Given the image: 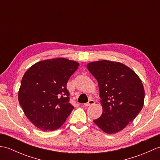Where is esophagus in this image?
<instances>
[{"instance_id": "esophagus-1", "label": "esophagus", "mask_w": 160, "mask_h": 160, "mask_svg": "<svg viewBox=\"0 0 160 160\" xmlns=\"http://www.w3.org/2000/svg\"><path fill=\"white\" fill-rule=\"evenodd\" d=\"M94 103H95V101H94L93 100H92V99H91V100H89V102H87V103H85V104H84V106L88 107V106H90V105L93 104Z\"/></svg>"}]
</instances>
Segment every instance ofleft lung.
<instances>
[{
    "instance_id": "1",
    "label": "left lung",
    "mask_w": 160,
    "mask_h": 160,
    "mask_svg": "<svg viewBox=\"0 0 160 160\" xmlns=\"http://www.w3.org/2000/svg\"><path fill=\"white\" fill-rule=\"evenodd\" d=\"M97 80L103 111L94 123L108 134L124 128L141 111L144 89L140 78L124 64L101 60L87 64Z\"/></svg>"
}]
</instances>
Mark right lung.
<instances>
[{
  "mask_svg": "<svg viewBox=\"0 0 160 160\" xmlns=\"http://www.w3.org/2000/svg\"><path fill=\"white\" fill-rule=\"evenodd\" d=\"M78 66L77 62L59 58L37 62L24 74L19 103L27 118L40 130L59 128L73 111L67 83Z\"/></svg>",
  "mask_w": 160,
  "mask_h": 160,
  "instance_id": "add662e5",
  "label": "right lung"
}]
</instances>
